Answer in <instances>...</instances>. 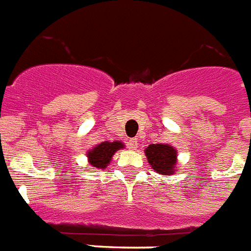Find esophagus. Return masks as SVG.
I'll return each mask as SVG.
<instances>
[{
  "label": "esophagus",
  "mask_w": 251,
  "mask_h": 251,
  "mask_svg": "<svg viewBox=\"0 0 251 251\" xmlns=\"http://www.w3.org/2000/svg\"><path fill=\"white\" fill-rule=\"evenodd\" d=\"M127 147L129 148V150H136V148L138 147V141H137V138H130L129 141L127 142Z\"/></svg>",
  "instance_id": "obj_1"
}]
</instances>
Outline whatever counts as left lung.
I'll return each instance as SVG.
<instances>
[{"instance_id":"8db88e82","label":"left lung","mask_w":251,"mask_h":251,"mask_svg":"<svg viewBox=\"0 0 251 251\" xmlns=\"http://www.w3.org/2000/svg\"><path fill=\"white\" fill-rule=\"evenodd\" d=\"M150 165L158 174L168 175L175 172V165H176L177 152L174 147L168 145H150L145 151Z\"/></svg>"}]
</instances>
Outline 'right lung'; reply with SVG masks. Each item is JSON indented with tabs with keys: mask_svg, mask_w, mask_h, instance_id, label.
<instances>
[{
	"mask_svg": "<svg viewBox=\"0 0 251 251\" xmlns=\"http://www.w3.org/2000/svg\"><path fill=\"white\" fill-rule=\"evenodd\" d=\"M124 145L121 142H103L94 150L88 153V158H89L90 165L94 166L95 168H105L108 163L112 159L113 154L118 150L123 148Z\"/></svg>",
	"mask_w": 251,
	"mask_h": 251,
	"instance_id": "right-lung-1",
	"label": "right lung"
}]
</instances>
